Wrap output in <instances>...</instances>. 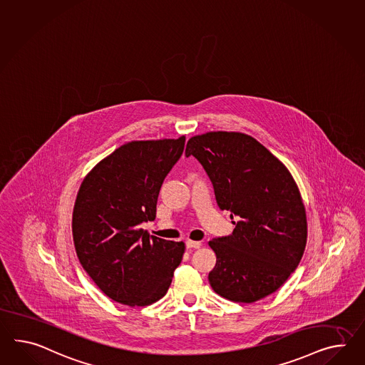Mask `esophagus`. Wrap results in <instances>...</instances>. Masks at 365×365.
Returning a JSON list of instances; mask_svg holds the SVG:
<instances>
[{
    "mask_svg": "<svg viewBox=\"0 0 365 365\" xmlns=\"http://www.w3.org/2000/svg\"><path fill=\"white\" fill-rule=\"evenodd\" d=\"M187 245V249H200L201 247V242H198V241H187L185 242Z\"/></svg>",
    "mask_w": 365,
    "mask_h": 365,
    "instance_id": "34e87169",
    "label": "esophagus"
}]
</instances>
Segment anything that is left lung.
Listing matches in <instances>:
<instances>
[{"label": "left lung", "mask_w": 365, "mask_h": 365, "mask_svg": "<svg viewBox=\"0 0 365 365\" xmlns=\"http://www.w3.org/2000/svg\"><path fill=\"white\" fill-rule=\"evenodd\" d=\"M190 155L235 225L230 235L209 241L217 257L207 277L212 289L238 303L266 298L287 281L306 249V209L295 180L270 150L241 132L193 136L185 150Z\"/></svg>", "instance_id": "8db88e82"}]
</instances>
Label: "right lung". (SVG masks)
I'll return each mask as SVG.
<instances>
[{
  "label": "right lung",
  "instance_id": "right-lung-1",
  "mask_svg": "<svg viewBox=\"0 0 365 365\" xmlns=\"http://www.w3.org/2000/svg\"><path fill=\"white\" fill-rule=\"evenodd\" d=\"M185 136L130 141L84 178L73 212L75 252L111 299L144 307L161 299L185 252L139 225L153 221L160 187L181 158Z\"/></svg>",
  "mask_w": 365,
  "mask_h": 365
}]
</instances>
